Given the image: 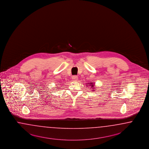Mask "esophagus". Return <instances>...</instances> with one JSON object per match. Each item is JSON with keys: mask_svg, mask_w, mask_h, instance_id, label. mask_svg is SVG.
Here are the masks:
<instances>
[{"mask_svg": "<svg viewBox=\"0 0 149 149\" xmlns=\"http://www.w3.org/2000/svg\"><path fill=\"white\" fill-rule=\"evenodd\" d=\"M78 77H77V75H74L72 77V80L74 81H76L77 80Z\"/></svg>", "mask_w": 149, "mask_h": 149, "instance_id": "34e87169", "label": "esophagus"}]
</instances>
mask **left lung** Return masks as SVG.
<instances>
[{
  "label": "left lung",
  "instance_id": "left-lung-1",
  "mask_svg": "<svg viewBox=\"0 0 149 149\" xmlns=\"http://www.w3.org/2000/svg\"><path fill=\"white\" fill-rule=\"evenodd\" d=\"M90 86H92V87H93V84L92 83H91L90 85ZM92 89H93V88H92Z\"/></svg>",
  "mask_w": 149,
  "mask_h": 149
}]
</instances>
